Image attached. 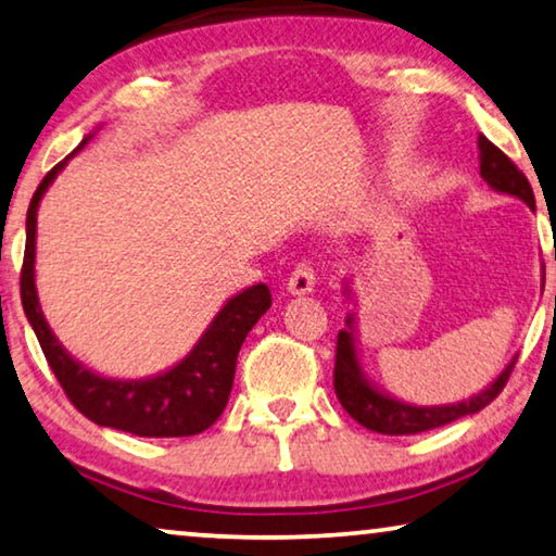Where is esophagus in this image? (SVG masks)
<instances>
[{"label": "esophagus", "mask_w": 556, "mask_h": 556, "mask_svg": "<svg viewBox=\"0 0 556 556\" xmlns=\"http://www.w3.org/2000/svg\"><path fill=\"white\" fill-rule=\"evenodd\" d=\"M287 289L289 294H296V296L309 294L312 289H315V269H312L307 262L296 264L294 271L287 279Z\"/></svg>", "instance_id": "34e87169"}]
</instances>
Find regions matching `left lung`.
Returning <instances> with one entry per match:
<instances>
[{"label": "left lung", "mask_w": 556, "mask_h": 556, "mask_svg": "<svg viewBox=\"0 0 556 556\" xmlns=\"http://www.w3.org/2000/svg\"><path fill=\"white\" fill-rule=\"evenodd\" d=\"M479 168L481 178L489 184L491 191L504 193V197H514L527 203L534 211V191L527 181V176L521 174L498 148L491 143L486 136H479ZM544 269V267H542ZM544 285V275H542ZM342 294L348 296L350 304H355L353 287L350 279L342 285ZM516 357L509 359V365L489 382L481 393H476L466 401L458 403H445V405H416L405 403L401 397L386 393V390L375 386L367 378L363 359H359L357 348V315L355 309L345 317V330L338 334V357H334V393H338L342 408L353 416L359 426H365L367 431L382 433V435H413L431 431V428L445 426L451 420L471 416L494 401L502 393V388L509 380V372L514 370Z\"/></svg>", "instance_id": "obj_1"}]
</instances>
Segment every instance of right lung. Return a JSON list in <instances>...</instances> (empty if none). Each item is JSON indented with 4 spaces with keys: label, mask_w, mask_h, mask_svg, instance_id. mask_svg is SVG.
Returning <instances> with one entry per match:
<instances>
[{
    "label": "right lung",
    "mask_w": 556,
    "mask_h": 556,
    "mask_svg": "<svg viewBox=\"0 0 556 556\" xmlns=\"http://www.w3.org/2000/svg\"><path fill=\"white\" fill-rule=\"evenodd\" d=\"M92 136L96 132L85 136L75 153H80ZM75 153H70L42 178L27 208V244L20 279L22 307L40 340L47 363L75 408L92 424L143 438H181L206 431L229 403L237 355L249 330L271 307L269 287L260 281V285L247 287L244 292L226 300L197 345L191 348V353L170 365L168 370L138 380L105 378V375L90 370L54 338L42 315L35 285L37 208H40L45 191L50 189Z\"/></svg>",
    "instance_id": "right-lung-1"
}]
</instances>
